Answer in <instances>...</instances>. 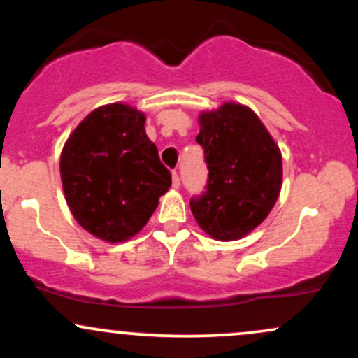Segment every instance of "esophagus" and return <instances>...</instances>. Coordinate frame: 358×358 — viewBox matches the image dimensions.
<instances>
[{
    "label": "esophagus",
    "mask_w": 358,
    "mask_h": 358,
    "mask_svg": "<svg viewBox=\"0 0 358 358\" xmlns=\"http://www.w3.org/2000/svg\"><path fill=\"white\" fill-rule=\"evenodd\" d=\"M171 185H173V188H180L178 171H173V173H171Z\"/></svg>",
    "instance_id": "obj_1"
}]
</instances>
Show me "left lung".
I'll list each match as a JSON object with an SVG mask.
<instances>
[{
    "mask_svg": "<svg viewBox=\"0 0 358 358\" xmlns=\"http://www.w3.org/2000/svg\"><path fill=\"white\" fill-rule=\"evenodd\" d=\"M196 143L203 148L208 178L190 208L205 232L219 241L249 234L268 217L281 190L279 148L249 108L224 104L200 116Z\"/></svg>",
    "mask_w": 358,
    "mask_h": 358,
    "instance_id": "1",
    "label": "left lung"
}]
</instances>
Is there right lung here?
<instances>
[{
    "label": "right lung",
    "mask_w": 358,
    "mask_h": 358,
    "mask_svg": "<svg viewBox=\"0 0 358 358\" xmlns=\"http://www.w3.org/2000/svg\"><path fill=\"white\" fill-rule=\"evenodd\" d=\"M60 175L76 220L108 242L141 231L171 185L145 116L124 104L102 106L77 126L62 151Z\"/></svg>",
    "instance_id": "add662e5"
}]
</instances>
